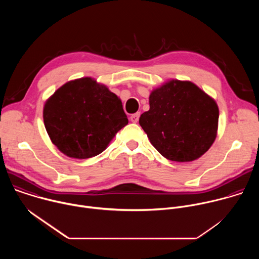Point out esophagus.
Listing matches in <instances>:
<instances>
[{
  "mask_svg": "<svg viewBox=\"0 0 259 259\" xmlns=\"http://www.w3.org/2000/svg\"><path fill=\"white\" fill-rule=\"evenodd\" d=\"M139 117H140V113H135V114L131 115L130 120H131V122H133V123H137L138 120H139Z\"/></svg>",
  "mask_w": 259,
  "mask_h": 259,
  "instance_id": "34e87169",
  "label": "esophagus"
}]
</instances>
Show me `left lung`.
<instances>
[{"mask_svg": "<svg viewBox=\"0 0 259 259\" xmlns=\"http://www.w3.org/2000/svg\"><path fill=\"white\" fill-rule=\"evenodd\" d=\"M216 102L191 82L173 80L152 92L150 110L139 124L166 159L190 162L205 154L215 140Z\"/></svg>", "mask_w": 259, "mask_h": 259, "instance_id": "1", "label": "left lung"}]
</instances>
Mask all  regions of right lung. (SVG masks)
Wrapping results in <instances>:
<instances>
[{
    "instance_id": "1",
    "label": "right lung",
    "mask_w": 259,
    "mask_h": 259,
    "mask_svg": "<svg viewBox=\"0 0 259 259\" xmlns=\"http://www.w3.org/2000/svg\"><path fill=\"white\" fill-rule=\"evenodd\" d=\"M43 114L52 142L64 155L76 159L102 153L128 124L118 96L91 78L60 87L46 102Z\"/></svg>"
}]
</instances>
